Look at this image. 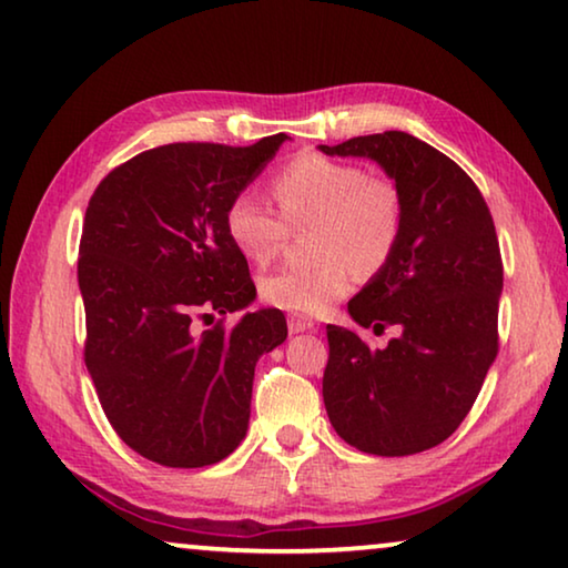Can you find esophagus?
Masks as SVG:
<instances>
[{"label":"esophagus","mask_w":568,"mask_h":568,"mask_svg":"<svg viewBox=\"0 0 568 568\" xmlns=\"http://www.w3.org/2000/svg\"><path fill=\"white\" fill-rule=\"evenodd\" d=\"M287 328H291V334H303V332H311V328H316V324L306 316H291L287 318Z\"/></svg>","instance_id":"34e87169"}]
</instances>
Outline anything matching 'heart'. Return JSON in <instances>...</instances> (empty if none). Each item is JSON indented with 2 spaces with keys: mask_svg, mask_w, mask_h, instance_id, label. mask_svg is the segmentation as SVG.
<instances>
[{
  "mask_svg": "<svg viewBox=\"0 0 568 568\" xmlns=\"http://www.w3.org/2000/svg\"><path fill=\"white\" fill-rule=\"evenodd\" d=\"M273 196L283 220L257 193L240 191L226 203L224 230L244 257L267 265L283 250L287 230L313 224L311 255L318 262L262 277V298L277 308L324 313L352 291L357 273H379L400 247V189L357 163L303 152L273 175Z\"/></svg>",
  "mask_w": 568,
  "mask_h": 568,
  "instance_id": "1",
  "label": "heart"
}]
</instances>
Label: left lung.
<instances>
[{
	"label": "left lung",
	"instance_id": "1",
	"mask_svg": "<svg viewBox=\"0 0 568 568\" xmlns=\"http://www.w3.org/2000/svg\"><path fill=\"white\" fill-rule=\"evenodd\" d=\"M318 150L375 160L405 203L395 257L349 301L359 326H397L400 336L369 349L349 328L326 326L328 420L365 454L426 452L467 418L500 349L503 257L493 214L452 158L408 132Z\"/></svg>",
	"mask_w": 568,
	"mask_h": 568
}]
</instances>
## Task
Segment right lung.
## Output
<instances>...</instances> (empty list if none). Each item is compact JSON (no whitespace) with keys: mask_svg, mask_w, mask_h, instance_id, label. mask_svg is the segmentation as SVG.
I'll return each instance as SVG.
<instances>
[{"mask_svg":"<svg viewBox=\"0 0 568 568\" xmlns=\"http://www.w3.org/2000/svg\"><path fill=\"white\" fill-rule=\"evenodd\" d=\"M285 140L152 148L114 168L89 201L79 247L83 359L112 428L163 467H209L240 446L257 359L287 336L277 308L224 326L257 295L224 209ZM201 320L212 326L201 329Z\"/></svg>","mask_w":568,"mask_h":568,"instance_id":"obj_1","label":"right lung"}]
</instances>
